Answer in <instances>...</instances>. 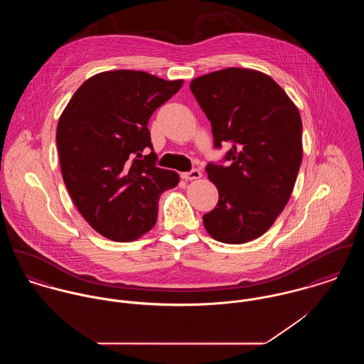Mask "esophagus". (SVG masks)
I'll return each mask as SVG.
<instances>
[{
  "label": "esophagus",
  "mask_w": 364,
  "mask_h": 364,
  "mask_svg": "<svg viewBox=\"0 0 364 364\" xmlns=\"http://www.w3.org/2000/svg\"><path fill=\"white\" fill-rule=\"evenodd\" d=\"M200 176H202V172H200L199 169H196V168L191 169L189 172H183V173H181V178H182V179H185V181H193V179H199Z\"/></svg>",
  "instance_id": "esophagus-1"
}]
</instances>
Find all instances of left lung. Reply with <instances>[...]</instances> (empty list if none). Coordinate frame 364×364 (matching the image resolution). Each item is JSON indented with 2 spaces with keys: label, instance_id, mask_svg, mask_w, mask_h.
Wrapping results in <instances>:
<instances>
[{
  "label": "left lung",
  "instance_id": "8db88e82",
  "mask_svg": "<svg viewBox=\"0 0 364 364\" xmlns=\"http://www.w3.org/2000/svg\"><path fill=\"white\" fill-rule=\"evenodd\" d=\"M191 91L211 123L214 149L230 146L206 166L218 203L203 215L205 228L220 242L245 244L272 227L293 192L303 159L299 109L255 70L214 71Z\"/></svg>",
  "mask_w": 364,
  "mask_h": 364
}]
</instances>
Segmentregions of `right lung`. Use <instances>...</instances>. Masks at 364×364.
Wrapping results in <instances>:
<instances>
[{"label": "right lung", "mask_w": 364, "mask_h": 364, "mask_svg": "<svg viewBox=\"0 0 364 364\" xmlns=\"http://www.w3.org/2000/svg\"><path fill=\"white\" fill-rule=\"evenodd\" d=\"M182 84L144 71H106L87 80L60 116L63 181L82 217L109 240L150 231L159 196L179 182L176 172L156 166L147 124Z\"/></svg>", "instance_id": "obj_1"}]
</instances>
